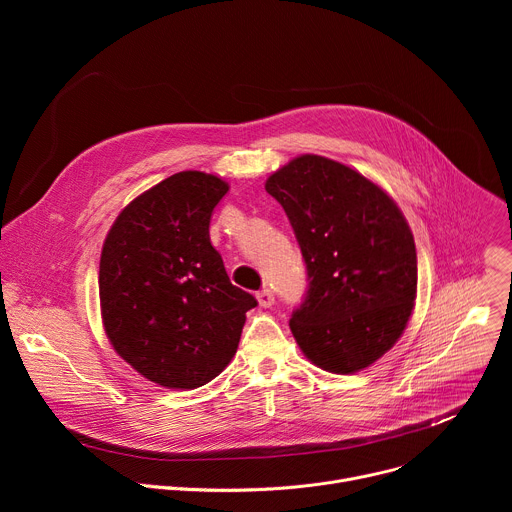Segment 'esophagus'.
I'll return each instance as SVG.
<instances>
[{
    "mask_svg": "<svg viewBox=\"0 0 512 512\" xmlns=\"http://www.w3.org/2000/svg\"><path fill=\"white\" fill-rule=\"evenodd\" d=\"M257 302H259V306H261V308H271V306L275 304L273 291H271V289H261L259 294H257Z\"/></svg>",
    "mask_w": 512,
    "mask_h": 512,
    "instance_id": "esophagus-1",
    "label": "esophagus"
}]
</instances>
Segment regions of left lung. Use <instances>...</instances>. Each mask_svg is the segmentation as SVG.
I'll return each mask as SVG.
<instances>
[{
	"mask_svg": "<svg viewBox=\"0 0 512 512\" xmlns=\"http://www.w3.org/2000/svg\"><path fill=\"white\" fill-rule=\"evenodd\" d=\"M265 190L283 206L308 271L291 334L320 369H367L403 334L417 296V253L403 212L356 170L300 156Z\"/></svg>",
	"mask_w": 512,
	"mask_h": 512,
	"instance_id": "1",
	"label": "left lung"
}]
</instances>
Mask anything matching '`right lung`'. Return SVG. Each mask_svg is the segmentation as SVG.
<instances>
[{"label":"right lung","instance_id":"add662e5","mask_svg":"<svg viewBox=\"0 0 512 512\" xmlns=\"http://www.w3.org/2000/svg\"><path fill=\"white\" fill-rule=\"evenodd\" d=\"M227 192L212 174L178 172L121 210L101 251L107 338L139 375L168 389L221 375L257 306L210 243V216Z\"/></svg>","mask_w":512,"mask_h":512}]
</instances>
